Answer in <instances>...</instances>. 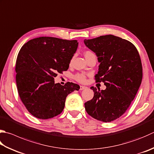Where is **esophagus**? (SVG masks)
Wrapping results in <instances>:
<instances>
[{
  "mask_svg": "<svg viewBox=\"0 0 154 154\" xmlns=\"http://www.w3.org/2000/svg\"><path fill=\"white\" fill-rule=\"evenodd\" d=\"M86 88H87V87L85 86H80V91H82V90H85Z\"/></svg>",
  "mask_w": 154,
  "mask_h": 154,
  "instance_id": "1",
  "label": "esophagus"
}]
</instances>
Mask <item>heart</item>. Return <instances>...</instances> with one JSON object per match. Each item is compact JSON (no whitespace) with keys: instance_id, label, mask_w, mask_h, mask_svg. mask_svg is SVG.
Segmentation results:
<instances>
[{"instance_id":"b5f03b06","label":"heart","mask_w":154,"mask_h":154,"mask_svg":"<svg viewBox=\"0 0 154 154\" xmlns=\"http://www.w3.org/2000/svg\"><path fill=\"white\" fill-rule=\"evenodd\" d=\"M92 54V53L91 51H87L85 53V57H86L87 56H89V55ZM74 78H75V79H76L78 81V82H85L86 81V76L84 74H76V76H74Z\"/></svg>"}]
</instances>
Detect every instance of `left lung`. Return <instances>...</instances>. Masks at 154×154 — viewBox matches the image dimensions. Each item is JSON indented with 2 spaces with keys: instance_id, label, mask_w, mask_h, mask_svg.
Listing matches in <instances>:
<instances>
[{
  "instance_id": "left-lung-1",
  "label": "left lung",
  "mask_w": 154,
  "mask_h": 154,
  "mask_svg": "<svg viewBox=\"0 0 154 154\" xmlns=\"http://www.w3.org/2000/svg\"><path fill=\"white\" fill-rule=\"evenodd\" d=\"M84 43L100 63L96 80L103 81L106 87L104 91L91 87L94 97L85 103V109L96 119L111 122L127 111L141 85L140 54L132 43L112 35L85 39Z\"/></svg>"
}]
</instances>
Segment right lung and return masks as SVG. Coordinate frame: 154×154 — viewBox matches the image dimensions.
I'll return each mask as SVG.
<instances>
[{"label": "right lung", "mask_w": 154, "mask_h": 154, "mask_svg": "<svg viewBox=\"0 0 154 154\" xmlns=\"http://www.w3.org/2000/svg\"><path fill=\"white\" fill-rule=\"evenodd\" d=\"M78 45L77 40L41 37L23 45L16 61L17 90L26 109L40 119L63 111L67 96L80 86L55 83L57 73L67 70Z\"/></svg>", "instance_id": "obj_1"}]
</instances>
